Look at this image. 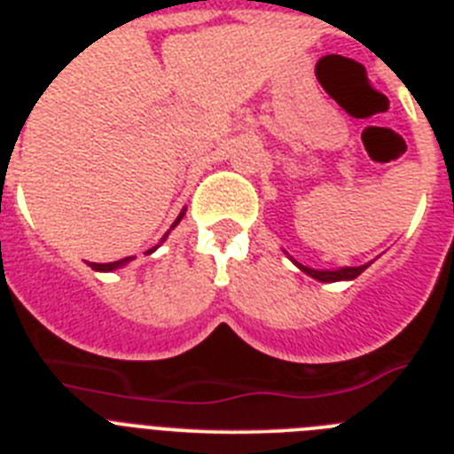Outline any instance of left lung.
I'll list each match as a JSON object with an SVG mask.
<instances>
[{
  "instance_id": "obj_1",
  "label": "left lung",
  "mask_w": 454,
  "mask_h": 454,
  "mask_svg": "<svg viewBox=\"0 0 454 454\" xmlns=\"http://www.w3.org/2000/svg\"><path fill=\"white\" fill-rule=\"evenodd\" d=\"M295 266H298L302 272H307V275L314 277V279H318V282H340V279H355V277H359L368 266H371V263H366V266H356V268H339V270H314V268H307L298 262H295Z\"/></svg>"
}]
</instances>
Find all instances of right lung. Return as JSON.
<instances>
[{
    "label": "right lung",
    "mask_w": 454,
    "mask_h": 454,
    "mask_svg": "<svg viewBox=\"0 0 454 454\" xmlns=\"http://www.w3.org/2000/svg\"><path fill=\"white\" fill-rule=\"evenodd\" d=\"M182 215H184V211H182V214H179V218L175 220V224H177L179 220H182ZM175 224H172V227H175ZM127 262H131L129 256H127V259H120V262H114V263H90V268H92V270H102V272H106V270H115V268L124 266V263H127Z\"/></svg>",
    "instance_id": "1"
}]
</instances>
